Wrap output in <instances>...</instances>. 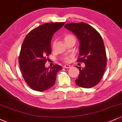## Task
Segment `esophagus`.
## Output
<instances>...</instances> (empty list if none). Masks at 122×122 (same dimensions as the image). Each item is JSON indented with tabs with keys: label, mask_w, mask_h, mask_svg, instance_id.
Listing matches in <instances>:
<instances>
[{
	"label": "esophagus",
	"mask_w": 122,
	"mask_h": 122,
	"mask_svg": "<svg viewBox=\"0 0 122 122\" xmlns=\"http://www.w3.org/2000/svg\"><path fill=\"white\" fill-rule=\"evenodd\" d=\"M70 67H71V66H70V65H65L63 66V67H64V68L69 69V68H70Z\"/></svg>",
	"instance_id": "1"
}]
</instances>
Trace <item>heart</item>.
I'll list each match as a JSON object with an SVG mask.
<instances>
[{"instance_id": "heart-1", "label": "heart", "mask_w": 122, "mask_h": 122, "mask_svg": "<svg viewBox=\"0 0 122 122\" xmlns=\"http://www.w3.org/2000/svg\"><path fill=\"white\" fill-rule=\"evenodd\" d=\"M64 40H65V41H70V40H75L76 41V38L74 36L70 34H68V35H66L64 37ZM70 61V58L69 57H66V58L64 59V61L65 62H69Z\"/></svg>"}]
</instances>
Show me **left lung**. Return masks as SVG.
Segmentation results:
<instances>
[{"instance_id": "left-lung-1", "label": "left lung", "mask_w": 122, "mask_h": 122, "mask_svg": "<svg viewBox=\"0 0 122 122\" xmlns=\"http://www.w3.org/2000/svg\"><path fill=\"white\" fill-rule=\"evenodd\" d=\"M66 28L76 35L80 41V53L77 61L85 63V67L79 69L77 85L83 88L94 87L100 82L107 65V56L104 42L99 32L86 23H70Z\"/></svg>"}]
</instances>
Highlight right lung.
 <instances>
[{
    "label": "right lung",
    "instance_id": "right-lung-1",
    "mask_svg": "<svg viewBox=\"0 0 122 122\" xmlns=\"http://www.w3.org/2000/svg\"><path fill=\"white\" fill-rule=\"evenodd\" d=\"M65 22L45 23L32 29L27 35L19 57L21 74L27 85L33 90L43 92L55 84L57 73L62 69L59 65L45 67L47 57L51 54V42L57 30Z\"/></svg>",
    "mask_w": 122,
    "mask_h": 122
}]
</instances>
